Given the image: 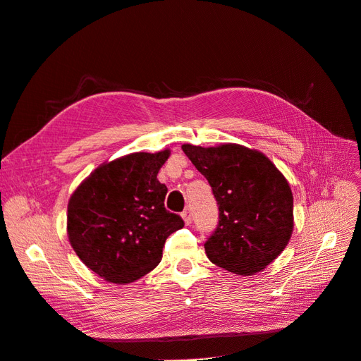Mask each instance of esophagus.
<instances>
[{
  "mask_svg": "<svg viewBox=\"0 0 361 361\" xmlns=\"http://www.w3.org/2000/svg\"><path fill=\"white\" fill-rule=\"evenodd\" d=\"M182 218H183L185 224H191L192 223V212H191L190 207H187V209L182 212Z\"/></svg>",
  "mask_w": 361,
  "mask_h": 361,
  "instance_id": "34e87169",
  "label": "esophagus"
}]
</instances>
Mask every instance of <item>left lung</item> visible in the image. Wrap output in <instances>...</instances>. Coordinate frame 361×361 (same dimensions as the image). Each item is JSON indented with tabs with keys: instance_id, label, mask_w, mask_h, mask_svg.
Returning a JSON list of instances; mask_svg holds the SVG:
<instances>
[{
	"instance_id": "8db88e82",
	"label": "left lung",
	"mask_w": 361,
	"mask_h": 361,
	"mask_svg": "<svg viewBox=\"0 0 361 361\" xmlns=\"http://www.w3.org/2000/svg\"><path fill=\"white\" fill-rule=\"evenodd\" d=\"M182 150L209 182L218 206L206 256L235 274L264 269L292 235L293 197L285 176L264 154L239 145Z\"/></svg>"
}]
</instances>
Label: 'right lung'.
Returning <instances> with one entry per match:
<instances>
[{
  "label": "right lung",
  "mask_w": 361,
  "mask_h": 361,
  "mask_svg": "<svg viewBox=\"0 0 361 361\" xmlns=\"http://www.w3.org/2000/svg\"><path fill=\"white\" fill-rule=\"evenodd\" d=\"M169 155L138 152L102 164L72 194L69 241L97 276L118 285L146 276L166 239L183 227L180 215L164 207L167 187L157 179Z\"/></svg>",
  "instance_id": "right-lung-1"
}]
</instances>
